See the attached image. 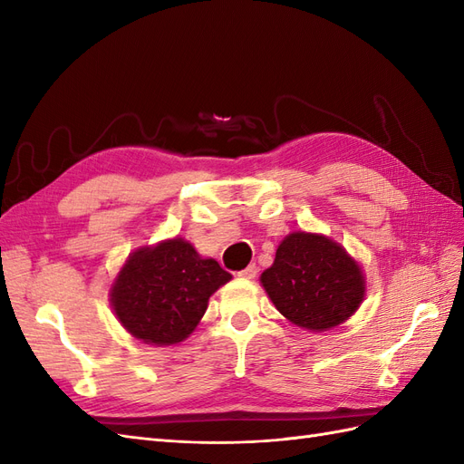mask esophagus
<instances>
[{
    "label": "esophagus",
    "mask_w": 464,
    "mask_h": 464,
    "mask_svg": "<svg viewBox=\"0 0 464 464\" xmlns=\"http://www.w3.org/2000/svg\"><path fill=\"white\" fill-rule=\"evenodd\" d=\"M237 276H242V278H256V276H257V266H256V265H249V266H246V269L237 271Z\"/></svg>",
    "instance_id": "esophagus-1"
}]
</instances>
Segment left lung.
<instances>
[{"label": "left lung", "mask_w": 464, "mask_h": 464, "mask_svg": "<svg viewBox=\"0 0 464 464\" xmlns=\"http://www.w3.org/2000/svg\"><path fill=\"white\" fill-rule=\"evenodd\" d=\"M261 285L280 314L310 331L341 325L363 300L358 263L319 234L286 236L273 266L261 275Z\"/></svg>", "instance_id": "8db88e82"}]
</instances>
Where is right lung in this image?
<instances>
[{
  "instance_id": "obj_1",
  "label": "right lung",
  "mask_w": 464,
  "mask_h": 464,
  "mask_svg": "<svg viewBox=\"0 0 464 464\" xmlns=\"http://www.w3.org/2000/svg\"><path fill=\"white\" fill-rule=\"evenodd\" d=\"M230 278L215 259L199 257L191 244L176 237L135 251L111 288V305L137 339L176 344L198 327L210 294Z\"/></svg>"
}]
</instances>
